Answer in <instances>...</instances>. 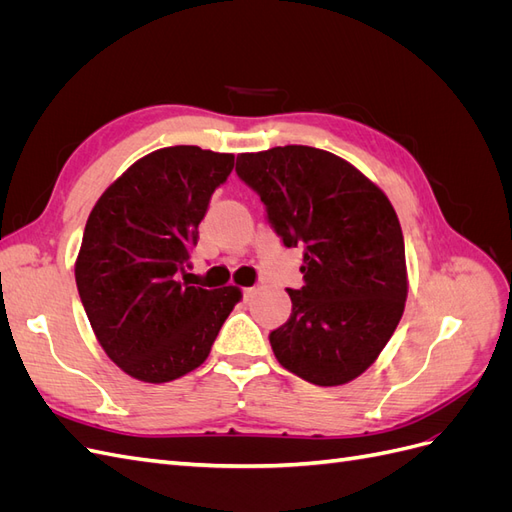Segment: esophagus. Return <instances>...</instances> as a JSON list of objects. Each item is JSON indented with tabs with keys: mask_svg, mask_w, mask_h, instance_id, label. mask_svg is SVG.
<instances>
[{
	"mask_svg": "<svg viewBox=\"0 0 512 512\" xmlns=\"http://www.w3.org/2000/svg\"><path fill=\"white\" fill-rule=\"evenodd\" d=\"M254 294H256V288H245V290H243V299L250 301V299L254 297Z\"/></svg>",
	"mask_w": 512,
	"mask_h": 512,
	"instance_id": "obj_1",
	"label": "esophagus"
}]
</instances>
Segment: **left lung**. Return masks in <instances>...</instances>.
Wrapping results in <instances>:
<instances>
[{"label":"left lung","instance_id":"left-lung-1","mask_svg":"<svg viewBox=\"0 0 512 512\" xmlns=\"http://www.w3.org/2000/svg\"><path fill=\"white\" fill-rule=\"evenodd\" d=\"M286 247L305 245L303 288L269 335L282 367L339 386L374 363L408 299L406 247L391 200L359 168L324 149L273 147L237 156Z\"/></svg>","mask_w":512,"mask_h":512}]
</instances>
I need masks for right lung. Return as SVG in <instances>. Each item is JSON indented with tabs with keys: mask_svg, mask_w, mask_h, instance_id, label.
I'll return each instance as SVG.
<instances>
[{
	"mask_svg": "<svg viewBox=\"0 0 512 512\" xmlns=\"http://www.w3.org/2000/svg\"><path fill=\"white\" fill-rule=\"evenodd\" d=\"M232 166V153L156 149L108 185L89 213L76 288L108 359L136 380L162 384L203 365L241 301L237 286L205 290L179 280L209 198Z\"/></svg>",
	"mask_w": 512,
	"mask_h": 512,
	"instance_id": "right-lung-1",
	"label": "right lung"
}]
</instances>
